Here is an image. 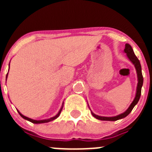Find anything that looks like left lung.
<instances>
[{"instance_id":"1","label":"left lung","mask_w":152,"mask_h":152,"mask_svg":"<svg viewBox=\"0 0 152 152\" xmlns=\"http://www.w3.org/2000/svg\"><path fill=\"white\" fill-rule=\"evenodd\" d=\"M125 53H126L127 55V57L129 58V59L132 61V63L135 65V68L136 69L137 72V77H138V84H137V89H136V94H135V97L134 99V100L132 101V103H131V105L129 106L126 112H124L123 113L119 114L118 116H113V117H105V116H97L96 114H94V113L91 112L93 116H94L96 119H100V120H104V121H116L118 119H123L125 118L126 116H127L129 114L131 113V111L132 110V109L134 108L135 105L137 104V103L139 102V98L141 96V92H142V84H143V76H142V67H141V64L139 60L138 59V58L135 56V53L133 52V49L132 48L131 45L129 44H126V47H125L124 49Z\"/></svg>"}]
</instances>
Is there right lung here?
<instances>
[{
    "label": "right lung",
    "instance_id": "add662e5",
    "mask_svg": "<svg viewBox=\"0 0 152 152\" xmlns=\"http://www.w3.org/2000/svg\"><path fill=\"white\" fill-rule=\"evenodd\" d=\"M9 65H10V64H9ZM7 75L6 78H7ZM61 110H62V107H61V110H59V112L58 113V114H57V115H56V116H54V117L50 118V119H44V120H34V119H30V118H28V117H26V116H23V114H21L19 112V111H18V113H19V114H20V116H22L23 118V119H26V120H28V121L31 122V123H36V124H38V123H49V122L52 121V120H54V119H56V118L58 117V116H59V115H60V113H61Z\"/></svg>",
    "mask_w": 152,
    "mask_h": 152
}]
</instances>
